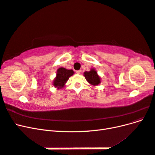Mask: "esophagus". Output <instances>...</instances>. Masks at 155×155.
Masks as SVG:
<instances>
[{"mask_svg":"<svg viewBox=\"0 0 155 155\" xmlns=\"http://www.w3.org/2000/svg\"><path fill=\"white\" fill-rule=\"evenodd\" d=\"M81 70H76V73L78 74H81Z\"/></svg>","mask_w":155,"mask_h":155,"instance_id":"esophagus-1","label":"esophagus"}]
</instances>
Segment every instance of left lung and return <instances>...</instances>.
<instances>
[{
  "label": "left lung",
  "instance_id": "left-lung-1",
  "mask_svg": "<svg viewBox=\"0 0 155 155\" xmlns=\"http://www.w3.org/2000/svg\"><path fill=\"white\" fill-rule=\"evenodd\" d=\"M84 76L87 81L92 85H97L100 83V78L95 70L92 69L91 71L84 72Z\"/></svg>",
  "mask_w": 155,
  "mask_h": 155
}]
</instances>
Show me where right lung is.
I'll return each instance as SVG.
<instances>
[{"mask_svg": "<svg viewBox=\"0 0 155 155\" xmlns=\"http://www.w3.org/2000/svg\"><path fill=\"white\" fill-rule=\"evenodd\" d=\"M72 70H67L64 68H59L56 74V78L54 81V85L58 88H61L68 80L69 78L74 74Z\"/></svg>", "mask_w": 155, "mask_h": 155, "instance_id": "right-lung-1", "label": "right lung"}]
</instances>
